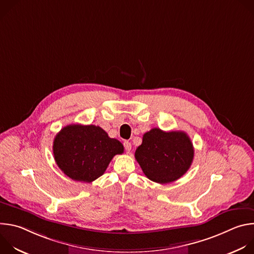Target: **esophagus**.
I'll use <instances>...</instances> for the list:
<instances>
[{
  "instance_id": "obj_1",
  "label": "esophagus",
  "mask_w": 254,
  "mask_h": 254,
  "mask_svg": "<svg viewBox=\"0 0 254 254\" xmlns=\"http://www.w3.org/2000/svg\"><path fill=\"white\" fill-rule=\"evenodd\" d=\"M124 146H125V149H126V151H127V153L131 150V144H130L129 141H125V142H124Z\"/></svg>"
}]
</instances>
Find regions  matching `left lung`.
<instances>
[{
	"label": "left lung",
	"instance_id": "obj_1",
	"mask_svg": "<svg viewBox=\"0 0 254 254\" xmlns=\"http://www.w3.org/2000/svg\"><path fill=\"white\" fill-rule=\"evenodd\" d=\"M134 158L151 181L168 184L189 170L194 158V148L186 132L164 131L155 127L143 134Z\"/></svg>",
	"mask_w": 254,
	"mask_h": 254
}]
</instances>
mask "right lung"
<instances>
[{"label": "right lung", "instance_id": "right-lung-1", "mask_svg": "<svg viewBox=\"0 0 254 254\" xmlns=\"http://www.w3.org/2000/svg\"><path fill=\"white\" fill-rule=\"evenodd\" d=\"M124 151L120 140L93 125L66 126L53 141L57 166L70 179L84 183L102 176L113 158Z\"/></svg>", "mask_w": 254, "mask_h": 254}]
</instances>
